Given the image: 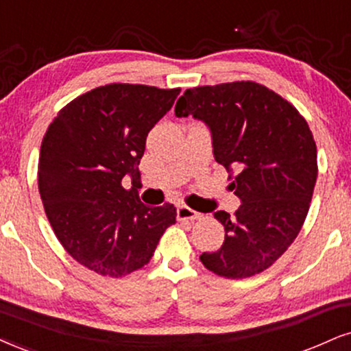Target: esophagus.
<instances>
[{
	"instance_id": "1",
	"label": "esophagus",
	"mask_w": 351,
	"mask_h": 351,
	"mask_svg": "<svg viewBox=\"0 0 351 351\" xmlns=\"http://www.w3.org/2000/svg\"><path fill=\"white\" fill-rule=\"evenodd\" d=\"M177 218H179V219H190V221H193V219H200L202 215L197 213V211H193L192 208H189V206L179 205V206H177Z\"/></svg>"
}]
</instances>
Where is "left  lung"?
<instances>
[{
  "instance_id": "obj_1",
  "label": "left lung",
  "mask_w": 351,
  "mask_h": 351,
  "mask_svg": "<svg viewBox=\"0 0 351 351\" xmlns=\"http://www.w3.org/2000/svg\"><path fill=\"white\" fill-rule=\"evenodd\" d=\"M202 120L215 161L232 177L234 215L216 211L224 242L200 261L224 278L261 274L301 231L317 179V149L308 122L278 94L254 81L187 89L176 117Z\"/></svg>"
}]
</instances>
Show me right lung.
<instances>
[{"label":"right lung","instance_id":"add662e5","mask_svg":"<svg viewBox=\"0 0 351 351\" xmlns=\"http://www.w3.org/2000/svg\"><path fill=\"white\" fill-rule=\"evenodd\" d=\"M180 89L107 84L63 107L43 136L38 192L66 252L104 276L145 267L176 206H146L135 189L146 136L174 106Z\"/></svg>","mask_w":351,"mask_h":351}]
</instances>
